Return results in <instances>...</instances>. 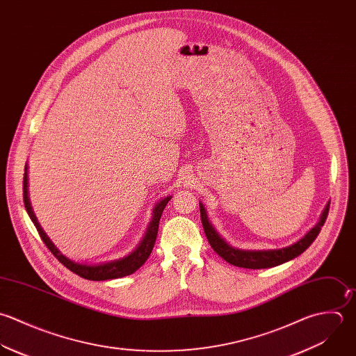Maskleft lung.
<instances>
[{
	"mask_svg": "<svg viewBox=\"0 0 356 356\" xmlns=\"http://www.w3.org/2000/svg\"><path fill=\"white\" fill-rule=\"evenodd\" d=\"M199 206H200V217H202V224H203L206 236L209 238L210 245L214 248V251L220 257H222L227 262L238 266V268L265 269V268L277 266L280 264L294 259L314 243V240L319 235L322 227L325 225V221L329 214L330 202L323 209L316 225L314 228H311L304 236L298 238L297 241H294L290 245H286L282 248H268V250H241V248L232 247L224 237L216 231V228L210 222L207 210L204 209V204L202 202H199Z\"/></svg>",
	"mask_w": 356,
	"mask_h": 356,
	"instance_id": "8db88e82",
	"label": "left lung"
}]
</instances>
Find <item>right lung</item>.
<instances>
[{
  "label": "right lung",
  "mask_w": 356,
  "mask_h": 356,
  "mask_svg": "<svg viewBox=\"0 0 356 356\" xmlns=\"http://www.w3.org/2000/svg\"><path fill=\"white\" fill-rule=\"evenodd\" d=\"M27 163L24 167V177H23V200H24V207L26 211L30 217V220L33 221V224L35 225L40 236L42 238V241L47 244V247L49 248V251L58 258L59 262H62L67 269H70L72 272H74L76 275L88 279V280H109V279H119L128 276L131 273H134L136 269H139L145 261L149 258L156 236H157V231H159V222H160V217L163 214L164 207L167 206V203L170 202L171 196H165L161 200H159L153 209L152 213V220L146 228L145 235L140 238V241L138 243V245L127 255L118 258V259H112V261H104V262H98V264H88V262H77L73 261L70 258H67L65 254H62L59 251V248L52 243V240L48 237V235L44 232V229L41 228L30 199H29V175H27Z\"/></svg>",
  "instance_id": "1"
}]
</instances>
